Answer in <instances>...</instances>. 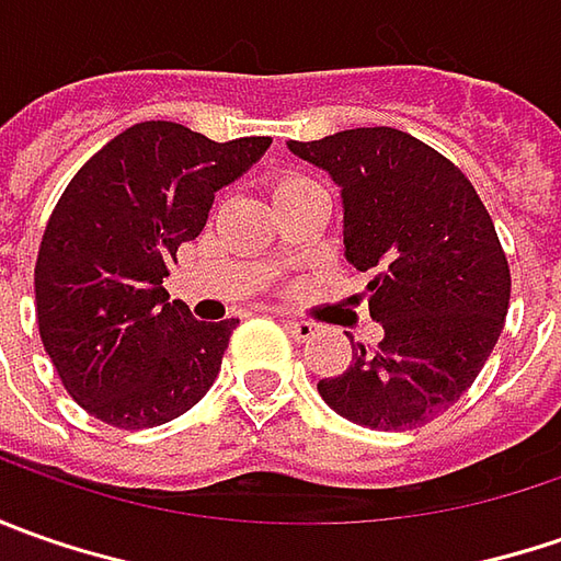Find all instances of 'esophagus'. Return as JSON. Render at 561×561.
I'll list each match as a JSON object with an SVG mask.
<instances>
[{
  "label": "esophagus",
  "mask_w": 561,
  "mask_h": 561,
  "mask_svg": "<svg viewBox=\"0 0 561 561\" xmlns=\"http://www.w3.org/2000/svg\"><path fill=\"white\" fill-rule=\"evenodd\" d=\"M284 328H287L296 340H312V336L318 334V324H312V321H290V318H287Z\"/></svg>",
  "instance_id": "esophagus-1"
}]
</instances>
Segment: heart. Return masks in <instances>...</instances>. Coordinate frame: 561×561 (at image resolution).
Instances as JSON below:
<instances>
[{
	"label": "heart",
	"mask_w": 561,
	"mask_h": 561,
	"mask_svg": "<svg viewBox=\"0 0 561 561\" xmlns=\"http://www.w3.org/2000/svg\"><path fill=\"white\" fill-rule=\"evenodd\" d=\"M312 184V181H306V178H284L280 184L274 186V193H284V190H296V186H306Z\"/></svg>",
	"instance_id": "obj_1"
}]
</instances>
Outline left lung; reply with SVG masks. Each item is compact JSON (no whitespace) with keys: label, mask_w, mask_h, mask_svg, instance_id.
<instances>
[{"label":"left lung","mask_w":561,"mask_h":561,"mask_svg":"<svg viewBox=\"0 0 561 561\" xmlns=\"http://www.w3.org/2000/svg\"><path fill=\"white\" fill-rule=\"evenodd\" d=\"M287 149L340 186L343 255L375 274L368 312L383 328L377 350L350 340L353 365L318 380V393L375 431L434 421L474 383L508 312V262L481 196L437 149L393 127Z\"/></svg>","instance_id":"left-lung-1"}]
</instances>
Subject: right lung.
I'll return each mask as SVG.
<instances>
[{"label": "right lung", "mask_w": 561, "mask_h": 561, "mask_svg": "<svg viewBox=\"0 0 561 561\" xmlns=\"http://www.w3.org/2000/svg\"><path fill=\"white\" fill-rule=\"evenodd\" d=\"M271 137L215 142L174 121H142L75 174L46 225L33 287L36 324L65 390L124 431L184 415L221 371L230 331L196 321L162 280L199 237L221 186Z\"/></svg>", "instance_id": "1"}]
</instances>
